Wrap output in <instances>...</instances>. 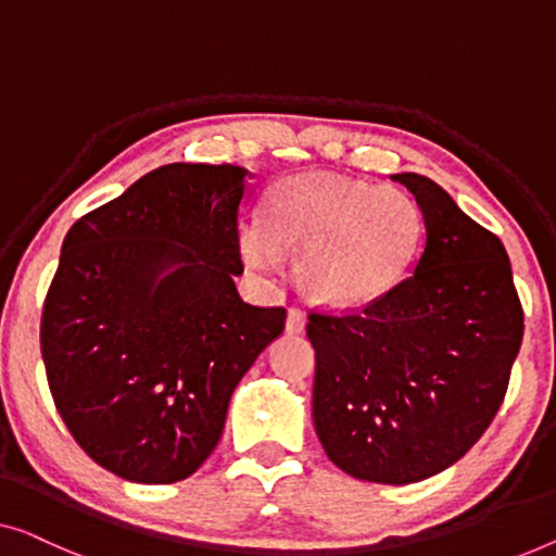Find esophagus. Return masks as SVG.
<instances>
[{"label": "esophagus", "mask_w": 556, "mask_h": 556, "mask_svg": "<svg viewBox=\"0 0 556 556\" xmlns=\"http://www.w3.org/2000/svg\"><path fill=\"white\" fill-rule=\"evenodd\" d=\"M305 324H308V320H305V313L303 311H298V308L288 311V318H286V331L288 333H291V336L303 333L305 331Z\"/></svg>", "instance_id": "34e87169"}]
</instances>
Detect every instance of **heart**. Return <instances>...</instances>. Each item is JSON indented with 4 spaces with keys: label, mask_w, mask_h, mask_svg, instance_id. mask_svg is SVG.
I'll return each instance as SVG.
<instances>
[{
    "label": "heart",
    "mask_w": 556,
    "mask_h": 556,
    "mask_svg": "<svg viewBox=\"0 0 556 556\" xmlns=\"http://www.w3.org/2000/svg\"><path fill=\"white\" fill-rule=\"evenodd\" d=\"M424 218L393 185L333 173L288 175L265 198V228H238L240 258L270 278L280 253L298 255V280L316 303L364 308L396 291L416 258Z\"/></svg>",
    "instance_id": "b5f03b06"
}]
</instances>
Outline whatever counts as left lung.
I'll list each match as a JSON object with an SVG mask.
<instances>
[{
  "mask_svg": "<svg viewBox=\"0 0 556 556\" xmlns=\"http://www.w3.org/2000/svg\"><path fill=\"white\" fill-rule=\"evenodd\" d=\"M426 240L396 291L349 316L311 313L313 426L353 479L414 484L456 464L502 406L525 313L502 240L416 173Z\"/></svg>",
  "mask_w": 556,
  "mask_h": 556,
  "instance_id": "left-lung-1",
  "label": "left lung"
}]
</instances>
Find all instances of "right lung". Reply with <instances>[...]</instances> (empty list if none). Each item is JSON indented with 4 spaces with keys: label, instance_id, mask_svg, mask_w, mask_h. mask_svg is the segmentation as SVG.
I'll use <instances>...</instances> for the list:
<instances>
[{
    "label": "right lung",
    "instance_id": "right-lung-1",
    "mask_svg": "<svg viewBox=\"0 0 556 556\" xmlns=\"http://www.w3.org/2000/svg\"><path fill=\"white\" fill-rule=\"evenodd\" d=\"M251 178L238 165H163L64 238L39 333L47 381L83 452L119 479L195 473L240 378L283 333V308L236 288Z\"/></svg>",
    "mask_w": 556,
    "mask_h": 556
}]
</instances>
